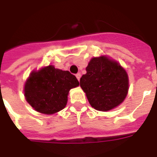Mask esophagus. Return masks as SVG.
I'll return each instance as SVG.
<instances>
[{"label": "esophagus", "mask_w": 157, "mask_h": 157, "mask_svg": "<svg viewBox=\"0 0 157 157\" xmlns=\"http://www.w3.org/2000/svg\"><path fill=\"white\" fill-rule=\"evenodd\" d=\"M76 78H77V80L80 81V79H81V73H77V74H76Z\"/></svg>", "instance_id": "esophagus-1"}]
</instances>
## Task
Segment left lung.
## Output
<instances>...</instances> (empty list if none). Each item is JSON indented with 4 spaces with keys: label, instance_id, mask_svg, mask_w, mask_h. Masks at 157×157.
<instances>
[{
    "label": "left lung",
    "instance_id": "1",
    "mask_svg": "<svg viewBox=\"0 0 157 157\" xmlns=\"http://www.w3.org/2000/svg\"><path fill=\"white\" fill-rule=\"evenodd\" d=\"M80 85L92 107L107 111L124 101L129 81L127 72L118 62L102 56L91 59Z\"/></svg>",
    "mask_w": 157,
    "mask_h": 157
}]
</instances>
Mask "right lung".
Instances as JSON below:
<instances>
[{"label": "right lung", "mask_w": 157, "mask_h": 157, "mask_svg": "<svg viewBox=\"0 0 157 157\" xmlns=\"http://www.w3.org/2000/svg\"><path fill=\"white\" fill-rule=\"evenodd\" d=\"M78 85L74 75L49 65L30 73L25 81L24 95L36 111L52 114L65 107L69 90Z\"/></svg>", "instance_id": "add662e5"}]
</instances>
